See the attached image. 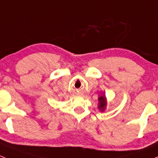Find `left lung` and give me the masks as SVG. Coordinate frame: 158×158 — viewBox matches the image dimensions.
I'll return each instance as SVG.
<instances>
[{
  "label": "left lung",
  "instance_id": "left-lung-1",
  "mask_svg": "<svg viewBox=\"0 0 158 158\" xmlns=\"http://www.w3.org/2000/svg\"><path fill=\"white\" fill-rule=\"evenodd\" d=\"M99 100V104H98V108L99 110H101V112L104 111L106 106V99L105 96H101L100 97L98 98Z\"/></svg>",
  "mask_w": 158,
  "mask_h": 158
}]
</instances>
